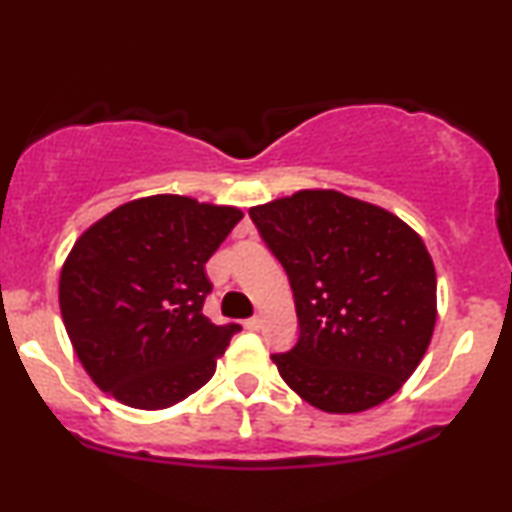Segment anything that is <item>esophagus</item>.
Wrapping results in <instances>:
<instances>
[{
	"label": "esophagus",
	"mask_w": 512,
	"mask_h": 512,
	"mask_svg": "<svg viewBox=\"0 0 512 512\" xmlns=\"http://www.w3.org/2000/svg\"><path fill=\"white\" fill-rule=\"evenodd\" d=\"M245 329H248V331H260L262 329V319L260 317H250L248 322H245Z\"/></svg>",
	"instance_id": "34e87169"
}]
</instances>
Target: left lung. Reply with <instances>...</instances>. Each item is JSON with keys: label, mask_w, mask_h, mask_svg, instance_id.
Returning <instances> with one entry per match:
<instances>
[{"label": "left lung", "mask_w": 512, "mask_h": 512, "mask_svg": "<svg viewBox=\"0 0 512 512\" xmlns=\"http://www.w3.org/2000/svg\"><path fill=\"white\" fill-rule=\"evenodd\" d=\"M295 295L300 338L272 355L317 410L353 415L403 389L432 343L436 272L420 233L389 209L305 188L250 207Z\"/></svg>", "instance_id": "8db88e82"}]
</instances>
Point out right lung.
<instances>
[{
    "label": "right lung",
    "mask_w": 512,
    "mask_h": 512,
    "mask_svg": "<svg viewBox=\"0 0 512 512\" xmlns=\"http://www.w3.org/2000/svg\"><path fill=\"white\" fill-rule=\"evenodd\" d=\"M243 212L188 195L123 202L80 233L59 276V307L80 365L135 410H164L214 377L238 324L202 315L205 262Z\"/></svg>",
    "instance_id": "obj_1"
}]
</instances>
